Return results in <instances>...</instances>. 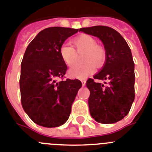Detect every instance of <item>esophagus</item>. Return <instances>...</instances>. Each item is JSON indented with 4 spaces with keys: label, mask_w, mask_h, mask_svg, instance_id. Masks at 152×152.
<instances>
[{
    "label": "esophagus",
    "mask_w": 152,
    "mask_h": 152,
    "mask_svg": "<svg viewBox=\"0 0 152 152\" xmlns=\"http://www.w3.org/2000/svg\"><path fill=\"white\" fill-rule=\"evenodd\" d=\"M82 84H83V86L86 85V80H82Z\"/></svg>",
    "instance_id": "1"
}]
</instances>
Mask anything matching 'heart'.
I'll return each instance as SVG.
<instances>
[{"label": "heart", "instance_id": "b5f03b06", "mask_svg": "<svg viewBox=\"0 0 152 152\" xmlns=\"http://www.w3.org/2000/svg\"><path fill=\"white\" fill-rule=\"evenodd\" d=\"M73 48L67 44H63L60 48V55L66 65L70 66L75 63L76 52L84 51L83 61L86 62L81 65H75L69 69V76L73 79H85L93 73L95 66L100 68L105 64L106 60V51L102 46L97 44L93 37L88 34H81L72 39Z\"/></svg>", "mask_w": 152, "mask_h": 152}]
</instances>
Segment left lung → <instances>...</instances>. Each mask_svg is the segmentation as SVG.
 <instances>
[{"label":"left lung","instance_id":"8db88e82","mask_svg":"<svg viewBox=\"0 0 152 152\" xmlns=\"http://www.w3.org/2000/svg\"><path fill=\"white\" fill-rule=\"evenodd\" d=\"M80 31L97 37L103 43L106 61L93 79L86 81L90 91L89 112L96 122L112 124L129 114L134 99V63L129 45L115 30L106 26H94ZM94 79L105 80V87Z\"/></svg>","mask_w":152,"mask_h":152}]
</instances>
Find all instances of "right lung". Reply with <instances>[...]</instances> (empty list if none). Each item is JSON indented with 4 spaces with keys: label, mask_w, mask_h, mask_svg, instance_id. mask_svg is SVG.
<instances>
[{
    "label": "right lung",
    "mask_w": 152,
    "mask_h": 152,
    "mask_svg": "<svg viewBox=\"0 0 152 152\" xmlns=\"http://www.w3.org/2000/svg\"><path fill=\"white\" fill-rule=\"evenodd\" d=\"M79 29L53 27L41 30L30 42L21 62L20 89L23 109L33 122L43 127H58L71 113L82 83L63 79L67 66L60 48Z\"/></svg>",
    "instance_id": "right-lung-1"
}]
</instances>
